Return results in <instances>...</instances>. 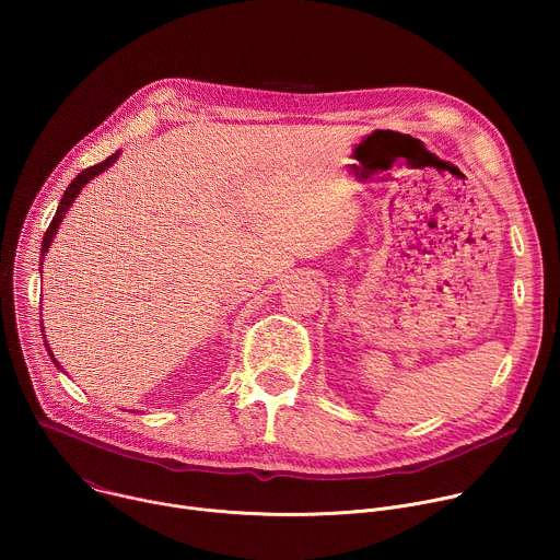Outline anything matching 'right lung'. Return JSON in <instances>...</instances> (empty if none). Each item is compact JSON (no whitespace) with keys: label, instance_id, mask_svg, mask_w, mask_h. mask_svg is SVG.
Returning <instances> with one entry per match:
<instances>
[{"label":"right lung","instance_id":"obj_1","mask_svg":"<svg viewBox=\"0 0 560 560\" xmlns=\"http://www.w3.org/2000/svg\"><path fill=\"white\" fill-rule=\"evenodd\" d=\"M117 154L119 152H115V154H110L108 159H104L102 164H97V166H91V168H86V171H82L79 173L72 182H70V186L66 188V192H63V197H61V201H59V206H57V212H55V217H52V221H50V225H48V230H46V234H44V242H42V257H44V253H48V248H50V242H52V236H55V232H57V228H59V223H61V219H63V214H66V210L70 208V203L74 201V197L79 195V190H82L95 175H100V173H104L108 166H113L115 164V159H117ZM44 266V264H42ZM48 346V343H46ZM48 354H50V359H52V363L59 368V363L55 361V357H52V352L48 350Z\"/></svg>","mask_w":560,"mask_h":560}]
</instances>
